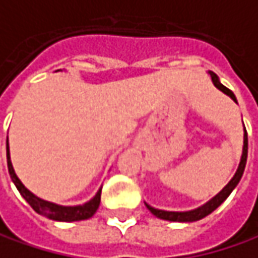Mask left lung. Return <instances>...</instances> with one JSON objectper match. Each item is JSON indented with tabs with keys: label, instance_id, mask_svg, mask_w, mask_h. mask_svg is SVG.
<instances>
[{
	"label": "left lung",
	"instance_id": "left-lung-1",
	"mask_svg": "<svg viewBox=\"0 0 258 258\" xmlns=\"http://www.w3.org/2000/svg\"><path fill=\"white\" fill-rule=\"evenodd\" d=\"M209 75H211V78H212V82L214 85L218 88L219 91H222L224 94H227V95L230 96L232 101H235L237 102V98L235 95L231 92L228 88H225L224 85L219 82L218 76L215 75L214 72H211L209 71ZM247 153H248V137H247V131H245V127H244V147H242V156H241V160L240 164H238V169H237V172L234 174V177L231 179L230 182H228V185L225 186L221 192H219L218 195H215L211 201H208L205 205H202V207L196 208L194 211H186V212H170V211H162V209H156V208L150 207V205H147L146 204V207L147 209L150 211L151 214L154 215V217H157V218L160 219H166V221H173V222H194V221H199V219L205 218L207 215H209L211 212H214L217 208L230 196V194L235 189V186L238 185V182L241 180V177H242V173H244V169H245V163H247Z\"/></svg>",
	"mask_w": 258,
	"mask_h": 258
}]
</instances>
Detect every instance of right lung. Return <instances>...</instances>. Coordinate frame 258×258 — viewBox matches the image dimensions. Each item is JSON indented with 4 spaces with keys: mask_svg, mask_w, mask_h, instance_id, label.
<instances>
[{
    "mask_svg": "<svg viewBox=\"0 0 258 258\" xmlns=\"http://www.w3.org/2000/svg\"><path fill=\"white\" fill-rule=\"evenodd\" d=\"M7 164H8V172L10 176L14 182V185L17 186L18 192L21 196L28 202V205L33 208L37 214L47 217V218L54 219V221H62V222H72V221H82V219L91 218L96 212V209L99 207L101 202V190L99 189L96 192V195L84 205H78V207H62V205H56L47 201H43L36 195H33L28 190L26 186L21 183V180L17 177V174L13 169V164L10 160V149H8V140H7Z\"/></svg>",
    "mask_w": 258,
    "mask_h": 258,
    "instance_id": "1",
    "label": "right lung"
}]
</instances>
